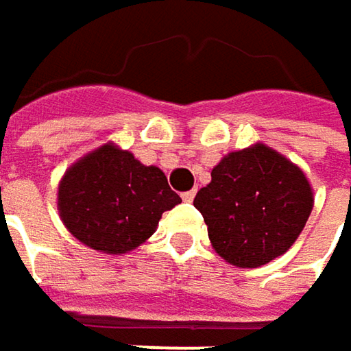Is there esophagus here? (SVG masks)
<instances>
[{"instance_id": "obj_1", "label": "esophagus", "mask_w": 351, "mask_h": 351, "mask_svg": "<svg viewBox=\"0 0 351 351\" xmlns=\"http://www.w3.org/2000/svg\"><path fill=\"white\" fill-rule=\"evenodd\" d=\"M193 197H195V189H189V191H184V193H182V199H184V202H193Z\"/></svg>"}]
</instances>
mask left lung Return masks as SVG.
Returning <instances> with one entry per match:
<instances>
[{
    "mask_svg": "<svg viewBox=\"0 0 351 351\" xmlns=\"http://www.w3.org/2000/svg\"><path fill=\"white\" fill-rule=\"evenodd\" d=\"M193 206L215 254L238 267H260L286 254L313 208L306 173L280 152L254 143L228 154Z\"/></svg>",
    "mask_w": 351,
    "mask_h": 351,
    "instance_id": "1",
    "label": "left lung"
}]
</instances>
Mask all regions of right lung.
Segmentation results:
<instances>
[{
	"mask_svg": "<svg viewBox=\"0 0 351 351\" xmlns=\"http://www.w3.org/2000/svg\"><path fill=\"white\" fill-rule=\"evenodd\" d=\"M180 202L160 167L143 165L113 143L67 167L58 188V210L69 234L113 256L136 250Z\"/></svg>",
	"mask_w": 351,
	"mask_h": 351,
	"instance_id": "obj_1",
	"label": "right lung"
}]
</instances>
